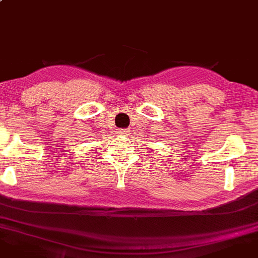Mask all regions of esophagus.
<instances>
[{"mask_svg":"<svg viewBox=\"0 0 258 258\" xmlns=\"http://www.w3.org/2000/svg\"><path fill=\"white\" fill-rule=\"evenodd\" d=\"M117 132H118V134H120V135H128L130 131H128L127 128H119V130L117 131Z\"/></svg>","mask_w":258,"mask_h":258,"instance_id":"esophagus-1","label":"esophagus"}]
</instances>
